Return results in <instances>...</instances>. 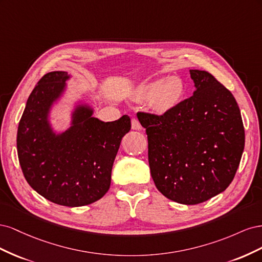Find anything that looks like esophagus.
Masks as SVG:
<instances>
[{
    "mask_svg": "<svg viewBox=\"0 0 262 262\" xmlns=\"http://www.w3.org/2000/svg\"><path fill=\"white\" fill-rule=\"evenodd\" d=\"M131 125H132V129H133V130H140V129L142 128V125H141L140 121L138 120L137 118H132Z\"/></svg>",
    "mask_w": 262,
    "mask_h": 262,
    "instance_id": "1",
    "label": "esophagus"
}]
</instances>
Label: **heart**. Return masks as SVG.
Instances as JSON below:
<instances>
[{
    "instance_id": "b5f03b06",
    "label": "heart",
    "mask_w": 262,
    "mask_h": 262,
    "mask_svg": "<svg viewBox=\"0 0 262 262\" xmlns=\"http://www.w3.org/2000/svg\"><path fill=\"white\" fill-rule=\"evenodd\" d=\"M185 83L178 76H170L166 80H157L143 86L141 95L143 98L152 99L153 105L160 113L175 108L184 97Z\"/></svg>"
}]
</instances>
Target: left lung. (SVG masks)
Returning <instances> with one entry per match:
<instances>
[{
	"instance_id": "left-lung-1",
	"label": "left lung",
	"mask_w": 262,
	"mask_h": 262,
	"mask_svg": "<svg viewBox=\"0 0 262 262\" xmlns=\"http://www.w3.org/2000/svg\"><path fill=\"white\" fill-rule=\"evenodd\" d=\"M196 91L162 115L139 112L148 164L163 195L199 204L223 192L238 168L245 130L238 105L208 71L190 70Z\"/></svg>"
}]
</instances>
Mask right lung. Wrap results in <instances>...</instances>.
I'll use <instances>...</instances> for the list:
<instances>
[{
    "mask_svg": "<svg viewBox=\"0 0 262 262\" xmlns=\"http://www.w3.org/2000/svg\"><path fill=\"white\" fill-rule=\"evenodd\" d=\"M67 80L68 73L54 71L36 84L19 120L17 154L24 177L39 194L60 205L82 207L108 191L114 161L131 121L124 115L102 122L81 107L72 128L54 137L47 113Z\"/></svg>",
    "mask_w": 262,
    "mask_h": 262,
    "instance_id": "obj_1",
    "label": "right lung"
}]
</instances>
